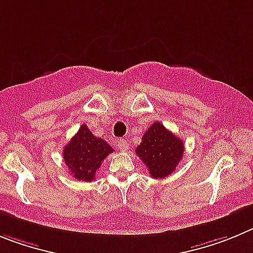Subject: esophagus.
I'll return each instance as SVG.
<instances>
[{"label":"esophagus","instance_id":"34e87169","mask_svg":"<svg viewBox=\"0 0 253 253\" xmlns=\"http://www.w3.org/2000/svg\"><path fill=\"white\" fill-rule=\"evenodd\" d=\"M116 146L118 147V150H121V151H126V150L128 149V143L125 140H118L117 142H116Z\"/></svg>","mask_w":253,"mask_h":253}]
</instances>
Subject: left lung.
Returning <instances> with one entry per match:
<instances>
[{
  "mask_svg": "<svg viewBox=\"0 0 253 253\" xmlns=\"http://www.w3.org/2000/svg\"><path fill=\"white\" fill-rule=\"evenodd\" d=\"M136 154L154 179H163L171 174L181 161L184 142L160 122H154L143 133Z\"/></svg>",
  "mask_w": 253,
  "mask_h": 253,
  "instance_id": "8db88e82",
  "label": "left lung"
}]
</instances>
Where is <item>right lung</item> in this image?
Here are the masks:
<instances>
[{"label":"right lung","mask_w":253,"mask_h":253,"mask_svg":"<svg viewBox=\"0 0 253 253\" xmlns=\"http://www.w3.org/2000/svg\"><path fill=\"white\" fill-rule=\"evenodd\" d=\"M111 152H113V149L106 141L95 137L87 125H82L79 131L64 147L63 158L74 179L92 181L102 161Z\"/></svg>","instance_id":"obj_1"}]
</instances>
